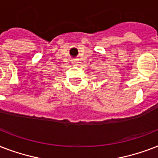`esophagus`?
Listing matches in <instances>:
<instances>
[{"label":"esophagus","instance_id":"34e87169","mask_svg":"<svg viewBox=\"0 0 158 158\" xmlns=\"http://www.w3.org/2000/svg\"><path fill=\"white\" fill-rule=\"evenodd\" d=\"M78 62H79V61H78V60H77V59H74V60H71V63L73 64H78Z\"/></svg>","mask_w":158,"mask_h":158}]
</instances>
